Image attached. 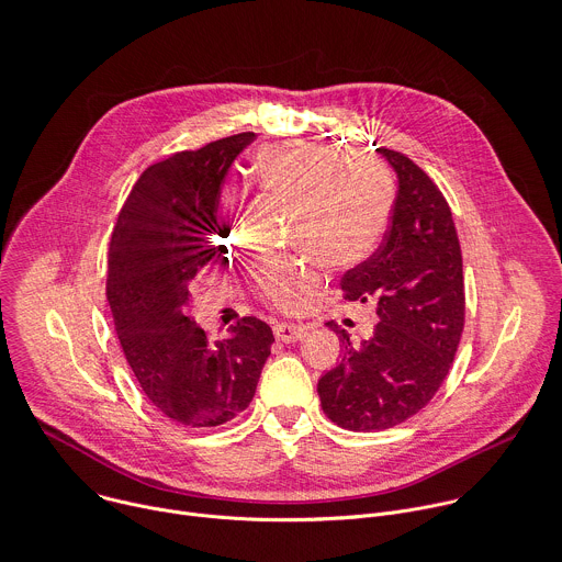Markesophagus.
Instances as JSON below:
<instances>
[{
  "label": "esophagus",
  "instance_id": "esophagus-1",
  "mask_svg": "<svg viewBox=\"0 0 562 562\" xmlns=\"http://www.w3.org/2000/svg\"><path fill=\"white\" fill-rule=\"evenodd\" d=\"M274 336L277 341H283V344H294V341H301L305 336V327L303 325H296V323H277L274 325Z\"/></svg>",
  "mask_w": 562,
  "mask_h": 562
}]
</instances>
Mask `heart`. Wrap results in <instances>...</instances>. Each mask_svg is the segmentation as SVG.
Listing matches in <instances>:
<instances>
[{
  "mask_svg": "<svg viewBox=\"0 0 562 562\" xmlns=\"http://www.w3.org/2000/svg\"><path fill=\"white\" fill-rule=\"evenodd\" d=\"M261 183L299 205L294 237L327 266L350 268L370 259L383 241L392 210V181L370 157H346L344 150L296 142L261 153ZM223 235H235L226 226ZM312 270L290 259H266L257 268L263 296L292 307L312 283Z\"/></svg>",
  "mask_w": 562,
  "mask_h": 562,
  "instance_id": "heart-1",
  "label": "heart"
}]
</instances>
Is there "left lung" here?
<instances>
[{"label":"left lung","instance_id":"8db88e82","mask_svg":"<svg viewBox=\"0 0 562 562\" xmlns=\"http://www.w3.org/2000/svg\"><path fill=\"white\" fill-rule=\"evenodd\" d=\"M398 179L379 250L341 279L346 299L376 301L370 339L327 323L341 363L318 379L325 416L344 429L381 431L420 412L452 368L465 325L463 257L452 210L405 155L376 148Z\"/></svg>","mask_w":562,"mask_h":562}]
</instances>
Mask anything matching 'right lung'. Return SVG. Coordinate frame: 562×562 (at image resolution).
Masks as SVG:
<instances>
[{"label":"right lung","instance_id":"right-lung-1","mask_svg":"<svg viewBox=\"0 0 562 562\" xmlns=\"http://www.w3.org/2000/svg\"><path fill=\"white\" fill-rule=\"evenodd\" d=\"M252 139L233 135L146 168L110 239L105 296L126 361L150 403L186 427H216L241 414L274 344L257 316L214 344L188 316L192 279L216 257L221 186Z\"/></svg>","mask_w":562,"mask_h":562}]
</instances>
